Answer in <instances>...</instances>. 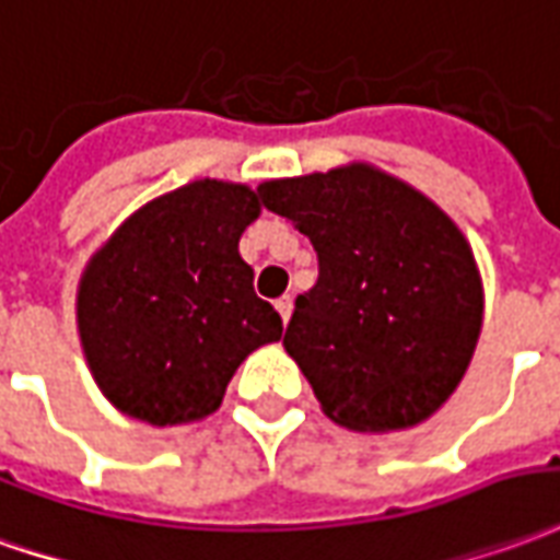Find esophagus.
<instances>
[{
  "label": "esophagus",
  "mask_w": 560,
  "mask_h": 560,
  "mask_svg": "<svg viewBox=\"0 0 560 560\" xmlns=\"http://www.w3.org/2000/svg\"><path fill=\"white\" fill-rule=\"evenodd\" d=\"M276 308H279L281 320L288 324V318H291V312H293V300L288 296V293H284V296H279V300H276Z\"/></svg>",
  "instance_id": "1"
}]
</instances>
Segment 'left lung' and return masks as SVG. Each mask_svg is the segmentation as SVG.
Instances as JSON below:
<instances>
[{"label":"left lung","instance_id":"obj_1","mask_svg":"<svg viewBox=\"0 0 560 560\" xmlns=\"http://www.w3.org/2000/svg\"><path fill=\"white\" fill-rule=\"evenodd\" d=\"M318 252V281L296 296L284 351L324 416L388 433L443 406L482 330L470 242L421 190L351 163L257 187Z\"/></svg>","mask_w":560,"mask_h":560}]
</instances>
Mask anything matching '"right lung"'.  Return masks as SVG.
I'll return each instance as SVG.
<instances>
[{"instance_id": "1", "label": "right lung", "mask_w": 560, "mask_h": 560, "mask_svg": "<svg viewBox=\"0 0 560 560\" xmlns=\"http://www.w3.org/2000/svg\"><path fill=\"white\" fill-rule=\"evenodd\" d=\"M248 185L199 178L144 202L90 257L78 284V336L96 385L154 428L212 416L240 363L281 339L254 293L240 240L257 221Z\"/></svg>"}]
</instances>
